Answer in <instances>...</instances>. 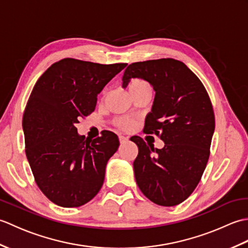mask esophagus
Instances as JSON below:
<instances>
[{"instance_id":"obj_1","label":"esophagus","mask_w":248,"mask_h":248,"mask_svg":"<svg viewBox=\"0 0 248 248\" xmlns=\"http://www.w3.org/2000/svg\"><path fill=\"white\" fill-rule=\"evenodd\" d=\"M119 141H120V144H124V143H127L128 141V138H124V136H119Z\"/></svg>"}]
</instances>
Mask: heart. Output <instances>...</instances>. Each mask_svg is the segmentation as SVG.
Returning a JSON list of instances; mask_svg holds the SVG:
<instances>
[{
    "label": "heart",
    "mask_w": 248,
    "mask_h": 248,
    "mask_svg": "<svg viewBox=\"0 0 248 248\" xmlns=\"http://www.w3.org/2000/svg\"><path fill=\"white\" fill-rule=\"evenodd\" d=\"M141 89H151V86L149 85L148 82L141 80V78H132V80L130 81V84H129L130 93L133 92L141 91ZM116 124L123 130H130L133 128L134 123L128 118H119L116 120Z\"/></svg>",
    "instance_id": "obj_1"
}]
</instances>
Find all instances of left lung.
<instances>
[{
  "label": "left lung",
  "mask_w": 248,
  "mask_h": 248,
  "mask_svg": "<svg viewBox=\"0 0 248 248\" xmlns=\"http://www.w3.org/2000/svg\"><path fill=\"white\" fill-rule=\"evenodd\" d=\"M135 78L149 82L155 92L144 132L165 144L155 149L139 136L131 138L139 147L135 180L152 202L172 207L193 193L208 163L215 128L212 103L202 81L180 61L133 62L124 70L123 88Z\"/></svg>",
  "instance_id": "left-lung-1"
}]
</instances>
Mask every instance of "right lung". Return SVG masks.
I'll use <instances>...</instances> for the list:
<instances>
[{
    "label": "right lung",
    "mask_w": 248,
    "mask_h": 248,
    "mask_svg": "<svg viewBox=\"0 0 248 248\" xmlns=\"http://www.w3.org/2000/svg\"><path fill=\"white\" fill-rule=\"evenodd\" d=\"M125 66L64 59L49 67L31 91L22 120L25 154L37 186L57 205L81 207L102 186L118 136L103 131L89 140L76 124L93 112L98 94Z\"/></svg>",
    "instance_id": "right-lung-1"
}]
</instances>
